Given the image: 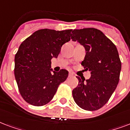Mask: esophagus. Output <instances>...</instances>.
<instances>
[{
  "instance_id": "esophagus-1",
  "label": "esophagus",
  "mask_w": 130,
  "mask_h": 130,
  "mask_svg": "<svg viewBox=\"0 0 130 130\" xmlns=\"http://www.w3.org/2000/svg\"><path fill=\"white\" fill-rule=\"evenodd\" d=\"M68 76H69V77H72V76H74V74H73L72 72H69Z\"/></svg>"
}]
</instances>
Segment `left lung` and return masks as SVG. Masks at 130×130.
<instances>
[{"label": "left lung", "mask_w": 130, "mask_h": 130, "mask_svg": "<svg viewBox=\"0 0 130 130\" xmlns=\"http://www.w3.org/2000/svg\"><path fill=\"white\" fill-rule=\"evenodd\" d=\"M70 37L83 45L86 51L81 65L91 72V77L80 79L72 90L76 104L86 110L102 108L110 99L119 81L121 63L116 46L104 33L93 28L75 29Z\"/></svg>", "instance_id": "left-lung-1"}]
</instances>
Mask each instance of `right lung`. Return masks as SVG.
Segmentation results:
<instances>
[{"label":"right lung","instance_id":"obj_1","mask_svg":"<svg viewBox=\"0 0 130 130\" xmlns=\"http://www.w3.org/2000/svg\"><path fill=\"white\" fill-rule=\"evenodd\" d=\"M71 31L41 29L20 45L15 56L14 74L20 94L30 104L41 106L49 102L67 79L68 70L54 71L51 60L58 58L62 45L70 41Z\"/></svg>","mask_w":130,"mask_h":130}]
</instances>
